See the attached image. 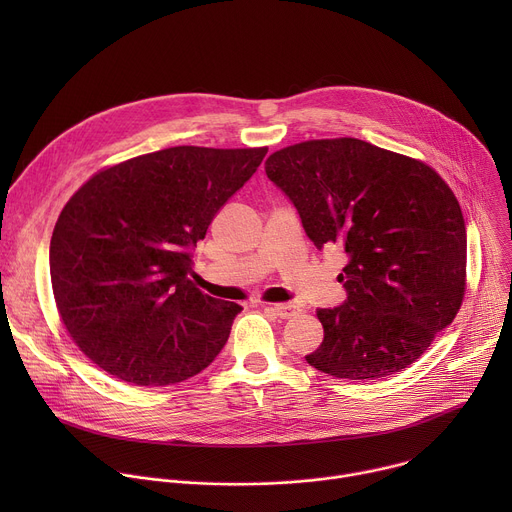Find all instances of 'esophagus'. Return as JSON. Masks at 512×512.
<instances>
[{
  "label": "esophagus",
  "mask_w": 512,
  "mask_h": 512,
  "mask_svg": "<svg viewBox=\"0 0 512 512\" xmlns=\"http://www.w3.org/2000/svg\"><path fill=\"white\" fill-rule=\"evenodd\" d=\"M261 308L273 312L275 316H279V318H283V320H287V318L298 314V308L291 306V304H261Z\"/></svg>",
  "instance_id": "obj_1"
}]
</instances>
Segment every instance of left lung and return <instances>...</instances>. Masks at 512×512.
I'll list each match as a JSON object with an SVG mask.
<instances>
[{
    "label": "left lung",
    "instance_id": "obj_1",
    "mask_svg": "<svg viewBox=\"0 0 512 512\" xmlns=\"http://www.w3.org/2000/svg\"><path fill=\"white\" fill-rule=\"evenodd\" d=\"M316 249L340 247L346 300L316 312L314 369L377 381L407 369L448 328L466 287V225L423 162L354 137L289 145L265 162Z\"/></svg>",
    "mask_w": 512,
    "mask_h": 512
}]
</instances>
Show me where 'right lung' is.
Here are the masks:
<instances>
[{
  "label": "right lung",
  "instance_id": "1",
  "mask_svg": "<svg viewBox=\"0 0 512 512\" xmlns=\"http://www.w3.org/2000/svg\"><path fill=\"white\" fill-rule=\"evenodd\" d=\"M267 148L178 145L95 174L62 208L50 279L77 346L115 379L182 383L223 350L243 310L200 291L196 243Z\"/></svg>",
  "mask_w": 512,
  "mask_h": 512
}]
</instances>
